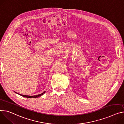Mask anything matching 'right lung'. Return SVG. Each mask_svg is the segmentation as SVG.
I'll use <instances>...</instances> for the list:
<instances>
[{
	"label": "right lung",
	"mask_w": 124,
	"mask_h": 124,
	"mask_svg": "<svg viewBox=\"0 0 124 124\" xmlns=\"http://www.w3.org/2000/svg\"><path fill=\"white\" fill-rule=\"evenodd\" d=\"M45 92L46 91H44V92H43L42 93H41V94H39V95H35V96H28V95H21V94H18V93H16L15 92V93H17V94H19L20 95H21V96H23V97H26V98H38V97H40V96H42V95H43L45 93Z\"/></svg>",
	"instance_id": "1"
}]
</instances>
